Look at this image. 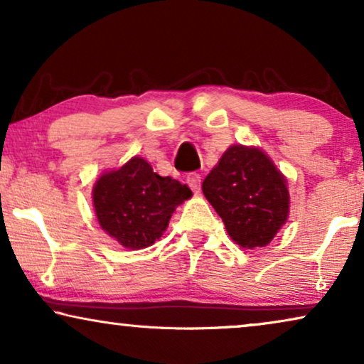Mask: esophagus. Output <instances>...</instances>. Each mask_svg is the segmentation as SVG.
Instances as JSON below:
<instances>
[{"instance_id": "obj_1", "label": "esophagus", "mask_w": 364, "mask_h": 364, "mask_svg": "<svg viewBox=\"0 0 364 364\" xmlns=\"http://www.w3.org/2000/svg\"><path fill=\"white\" fill-rule=\"evenodd\" d=\"M200 173H197V172H192V173H188L187 176V183L188 186H191V188L193 192H198L200 191Z\"/></svg>"}]
</instances>
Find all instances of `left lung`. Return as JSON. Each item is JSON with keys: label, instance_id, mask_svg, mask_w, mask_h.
I'll list each match as a JSON object with an SVG mask.
<instances>
[{"label": "left lung", "instance_id": "obj_1", "mask_svg": "<svg viewBox=\"0 0 364 364\" xmlns=\"http://www.w3.org/2000/svg\"><path fill=\"white\" fill-rule=\"evenodd\" d=\"M202 191L232 240L243 248L267 247L288 218L287 178L258 147H228Z\"/></svg>", "mask_w": 364, "mask_h": 364}]
</instances>
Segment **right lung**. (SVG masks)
Returning a JSON list of instances; mask_svg holds the SVG:
<instances>
[{
  "label": "right lung",
  "instance_id": "obj_1",
  "mask_svg": "<svg viewBox=\"0 0 364 364\" xmlns=\"http://www.w3.org/2000/svg\"><path fill=\"white\" fill-rule=\"evenodd\" d=\"M191 197V188L159 176L142 157H132L117 171L102 173L92 188L99 225L131 250L159 240L176 207Z\"/></svg>",
  "mask_w": 364,
  "mask_h": 364
}]
</instances>
